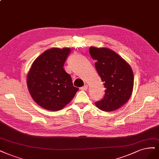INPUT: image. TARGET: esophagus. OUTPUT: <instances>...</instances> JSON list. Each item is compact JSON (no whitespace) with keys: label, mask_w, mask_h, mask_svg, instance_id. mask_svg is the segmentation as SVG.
I'll list each match as a JSON object with an SVG mask.
<instances>
[{"label":"esophagus","mask_w":159,"mask_h":159,"mask_svg":"<svg viewBox=\"0 0 159 159\" xmlns=\"http://www.w3.org/2000/svg\"><path fill=\"white\" fill-rule=\"evenodd\" d=\"M87 87H87V85H85L84 86L80 87V89L82 90V91H86V90L87 89Z\"/></svg>","instance_id":"obj_1"}]
</instances>
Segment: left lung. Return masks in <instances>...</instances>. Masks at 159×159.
Instances as JSON below:
<instances>
[{
    "label": "left lung",
    "mask_w": 159,
    "mask_h": 159,
    "mask_svg": "<svg viewBox=\"0 0 159 159\" xmlns=\"http://www.w3.org/2000/svg\"><path fill=\"white\" fill-rule=\"evenodd\" d=\"M95 66L105 87L101 100L95 102L102 111L112 112L129 100L134 87V74L130 66L113 51L107 48L90 47Z\"/></svg>",
    "instance_id": "left-lung-1"
}]
</instances>
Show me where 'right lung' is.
<instances>
[{"label":"right lung","instance_id":"1","mask_svg":"<svg viewBox=\"0 0 159 159\" xmlns=\"http://www.w3.org/2000/svg\"><path fill=\"white\" fill-rule=\"evenodd\" d=\"M70 54L68 48L49 49L35 60L27 74L30 93L38 105L47 110H61L79 90L64 69Z\"/></svg>","mask_w":159,"mask_h":159}]
</instances>
